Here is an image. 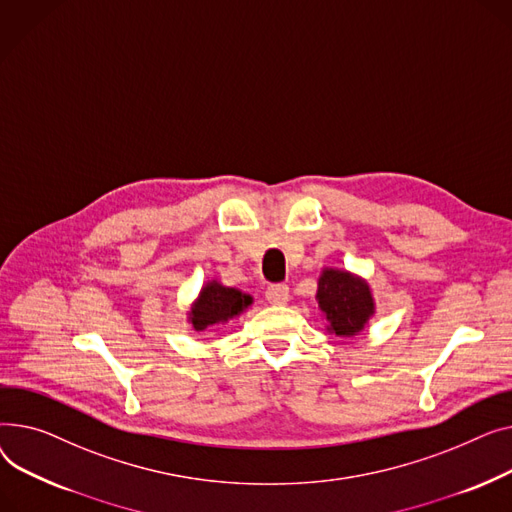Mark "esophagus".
<instances>
[{"mask_svg": "<svg viewBox=\"0 0 512 512\" xmlns=\"http://www.w3.org/2000/svg\"><path fill=\"white\" fill-rule=\"evenodd\" d=\"M266 299L268 304L273 306H285L289 302V287L285 283H275V285H268L266 289Z\"/></svg>", "mask_w": 512, "mask_h": 512, "instance_id": "obj_1", "label": "esophagus"}]
</instances>
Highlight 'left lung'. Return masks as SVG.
Masks as SVG:
<instances>
[{
	"mask_svg": "<svg viewBox=\"0 0 512 512\" xmlns=\"http://www.w3.org/2000/svg\"><path fill=\"white\" fill-rule=\"evenodd\" d=\"M316 302L328 333L341 339H353L362 333L376 312L368 281L341 268H322Z\"/></svg>",
	"mask_w": 512,
	"mask_h": 512,
	"instance_id": "8db88e82",
	"label": "left lung"
}]
</instances>
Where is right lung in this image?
I'll use <instances>...</instances> for the list:
<instances>
[{
	"mask_svg": "<svg viewBox=\"0 0 512 512\" xmlns=\"http://www.w3.org/2000/svg\"><path fill=\"white\" fill-rule=\"evenodd\" d=\"M252 295L242 289L225 287L217 279H210L202 285L198 297L192 302L188 312V322L196 333H202L208 326L225 324L237 316H242L252 306Z\"/></svg>",
	"mask_w": 512,
	"mask_h": 512,
	"instance_id": "add662e5",
	"label": "right lung"
}]
</instances>
